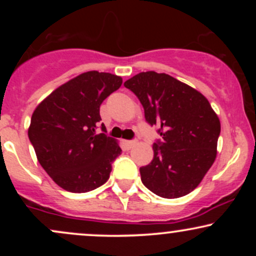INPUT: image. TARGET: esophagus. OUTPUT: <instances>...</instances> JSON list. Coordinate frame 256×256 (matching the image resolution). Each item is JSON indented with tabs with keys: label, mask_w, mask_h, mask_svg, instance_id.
<instances>
[{
	"label": "esophagus",
	"mask_w": 256,
	"mask_h": 256,
	"mask_svg": "<svg viewBox=\"0 0 256 256\" xmlns=\"http://www.w3.org/2000/svg\"><path fill=\"white\" fill-rule=\"evenodd\" d=\"M124 143H125L126 148L130 149V148H132V146H134V144H136V140H125Z\"/></svg>",
	"instance_id": "esophagus-1"
}]
</instances>
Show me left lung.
Wrapping results in <instances>:
<instances>
[{
    "label": "left lung",
    "instance_id": "left-lung-1",
    "mask_svg": "<svg viewBox=\"0 0 256 256\" xmlns=\"http://www.w3.org/2000/svg\"><path fill=\"white\" fill-rule=\"evenodd\" d=\"M124 85L137 96L146 122L158 126L161 136L152 144V162L140 168L142 183L160 198L188 195L216 160L218 116L201 92L165 73H138Z\"/></svg>",
    "mask_w": 256,
    "mask_h": 256
}]
</instances>
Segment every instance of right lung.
I'll list each match as a JSON object with an SVG mask.
<instances>
[{
    "label": "right lung",
    "instance_id": "right-lung-1",
    "mask_svg": "<svg viewBox=\"0 0 256 256\" xmlns=\"http://www.w3.org/2000/svg\"><path fill=\"white\" fill-rule=\"evenodd\" d=\"M122 83L110 73L85 72L52 91L32 114L28 138L38 161L67 192H91L110 178L122 149L104 124L102 134L96 130L100 106Z\"/></svg>",
    "mask_w": 256,
    "mask_h": 256
}]
</instances>
